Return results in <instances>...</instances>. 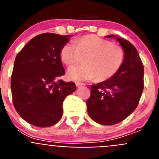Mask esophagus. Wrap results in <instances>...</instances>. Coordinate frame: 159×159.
<instances>
[{"mask_svg":"<svg viewBox=\"0 0 159 159\" xmlns=\"http://www.w3.org/2000/svg\"><path fill=\"white\" fill-rule=\"evenodd\" d=\"M84 84H82V83H75V86L77 87V88H80V87L84 86Z\"/></svg>","mask_w":159,"mask_h":159,"instance_id":"34e87169","label":"esophagus"}]
</instances>
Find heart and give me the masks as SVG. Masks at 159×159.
<instances>
[{"label": "heart", "instance_id": "obj_1", "mask_svg": "<svg viewBox=\"0 0 159 159\" xmlns=\"http://www.w3.org/2000/svg\"><path fill=\"white\" fill-rule=\"evenodd\" d=\"M80 56L84 57V65L71 67L67 71L70 80L82 82L93 80H109L123 66L125 53L122 47L114 44L95 35H87L68 42L60 49V60L65 65L71 66L77 62Z\"/></svg>", "mask_w": 159, "mask_h": 159}]
</instances>
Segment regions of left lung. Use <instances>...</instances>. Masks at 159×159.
I'll return each mask as SVG.
<instances>
[{
    "mask_svg": "<svg viewBox=\"0 0 159 159\" xmlns=\"http://www.w3.org/2000/svg\"><path fill=\"white\" fill-rule=\"evenodd\" d=\"M115 38L125 53L123 66L109 80L91 86L87 101L89 116L97 123L114 125L128 117L137 107L143 93L144 68L137 49L123 38Z\"/></svg>",
    "mask_w": 159,
    "mask_h": 159,
    "instance_id": "8db88e82",
    "label": "left lung"
}]
</instances>
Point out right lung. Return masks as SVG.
<instances>
[{"label": "right lung", "instance_id": "obj_1", "mask_svg": "<svg viewBox=\"0 0 159 159\" xmlns=\"http://www.w3.org/2000/svg\"><path fill=\"white\" fill-rule=\"evenodd\" d=\"M70 36L43 33L16 55L11 79L12 102L19 116L39 127H51L62 117L63 102L76 89L64 82L60 49Z\"/></svg>", "mask_w": 159, "mask_h": 159}]
</instances>
